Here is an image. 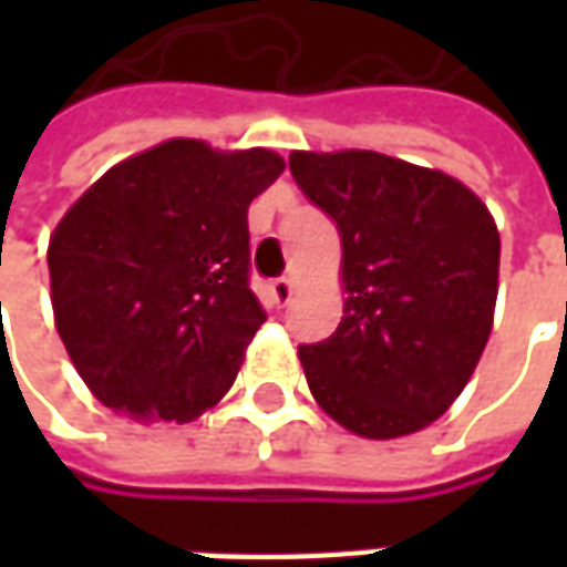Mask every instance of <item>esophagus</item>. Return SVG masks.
I'll list each match as a JSON object with an SVG mask.
<instances>
[{"label": "esophagus", "mask_w": 567, "mask_h": 567, "mask_svg": "<svg viewBox=\"0 0 567 567\" xmlns=\"http://www.w3.org/2000/svg\"><path fill=\"white\" fill-rule=\"evenodd\" d=\"M291 291H295V285L291 279H272L270 282V297L276 307H285V303H291Z\"/></svg>", "instance_id": "1"}]
</instances>
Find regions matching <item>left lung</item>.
Listing matches in <instances>:
<instances>
[{
  "mask_svg": "<svg viewBox=\"0 0 567 567\" xmlns=\"http://www.w3.org/2000/svg\"><path fill=\"white\" fill-rule=\"evenodd\" d=\"M291 175L343 239L337 331L300 346L309 392L361 437L413 434L462 394L492 333L498 227L452 175L377 151H295Z\"/></svg>",
  "mask_w": 567,
  "mask_h": 567,
  "instance_id": "1",
  "label": "left lung"
}]
</instances>
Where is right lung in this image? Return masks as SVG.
Segmentation results:
<instances>
[{
	"label": "right lung",
	"instance_id": "add662e5",
	"mask_svg": "<svg viewBox=\"0 0 567 567\" xmlns=\"http://www.w3.org/2000/svg\"><path fill=\"white\" fill-rule=\"evenodd\" d=\"M282 169L267 148L169 140L112 166L56 224V331L105 406L190 422L234 385L267 319L248 288V203Z\"/></svg>",
	"mask_w": 567,
	"mask_h": 567
}]
</instances>
